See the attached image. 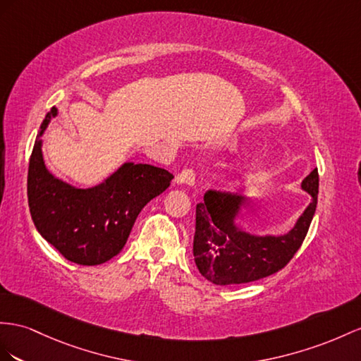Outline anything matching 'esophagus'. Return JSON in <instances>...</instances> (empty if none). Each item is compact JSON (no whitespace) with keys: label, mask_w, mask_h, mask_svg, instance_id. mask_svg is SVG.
Here are the masks:
<instances>
[{"label":"esophagus","mask_w":361,"mask_h":361,"mask_svg":"<svg viewBox=\"0 0 361 361\" xmlns=\"http://www.w3.org/2000/svg\"><path fill=\"white\" fill-rule=\"evenodd\" d=\"M197 180V172L193 171L192 168L183 169L178 175H177V183L180 184H188V186H193Z\"/></svg>","instance_id":"34e87169"}]
</instances>
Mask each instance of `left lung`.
<instances>
[{
  "label": "left lung",
  "instance_id": "1",
  "mask_svg": "<svg viewBox=\"0 0 361 361\" xmlns=\"http://www.w3.org/2000/svg\"><path fill=\"white\" fill-rule=\"evenodd\" d=\"M312 197L298 223L282 236H253L235 226V216L245 204L238 193L209 189L197 204L193 257L200 273L216 285L259 281L288 264L299 250L317 207L319 172L314 169L302 181Z\"/></svg>",
  "mask_w": 361,
  "mask_h": 361
}]
</instances>
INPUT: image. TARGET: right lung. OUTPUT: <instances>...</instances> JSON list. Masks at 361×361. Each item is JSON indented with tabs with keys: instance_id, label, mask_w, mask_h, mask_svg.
<instances>
[{
	"instance_id": "right-lung-1",
	"label": "right lung",
	"mask_w": 361,
	"mask_h": 361,
	"mask_svg": "<svg viewBox=\"0 0 361 361\" xmlns=\"http://www.w3.org/2000/svg\"><path fill=\"white\" fill-rule=\"evenodd\" d=\"M51 108L41 123L42 135ZM173 175L151 164L125 163L91 189H76L47 171L36 138L27 173V198L36 230L56 250L79 265L109 261L125 247L142 209L169 188Z\"/></svg>"
}]
</instances>
